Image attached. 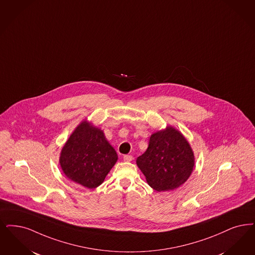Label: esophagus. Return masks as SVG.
I'll return each mask as SVG.
<instances>
[{
  "mask_svg": "<svg viewBox=\"0 0 255 255\" xmlns=\"http://www.w3.org/2000/svg\"><path fill=\"white\" fill-rule=\"evenodd\" d=\"M132 155H130V154H125L124 156H123V160L124 161H126V162H130V161H132Z\"/></svg>",
  "mask_w": 255,
  "mask_h": 255,
  "instance_id": "obj_1",
  "label": "esophagus"
}]
</instances>
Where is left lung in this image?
Here are the masks:
<instances>
[{
  "label": "left lung",
  "mask_w": 255,
  "mask_h": 255,
  "mask_svg": "<svg viewBox=\"0 0 255 255\" xmlns=\"http://www.w3.org/2000/svg\"><path fill=\"white\" fill-rule=\"evenodd\" d=\"M136 164L153 190L171 191L190 177L194 152L183 134L168 126L151 135L147 150L136 158Z\"/></svg>",
  "instance_id": "8db88e82"
}]
</instances>
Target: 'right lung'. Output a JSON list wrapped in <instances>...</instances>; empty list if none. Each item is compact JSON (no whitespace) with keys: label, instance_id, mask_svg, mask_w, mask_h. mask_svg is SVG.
I'll return each mask as SVG.
<instances>
[{"label":"right lung","instance_id":"obj_1","mask_svg":"<svg viewBox=\"0 0 255 255\" xmlns=\"http://www.w3.org/2000/svg\"><path fill=\"white\" fill-rule=\"evenodd\" d=\"M117 160V152L102 130L86 121L72 132L60 156L64 174L88 189L100 186Z\"/></svg>","mask_w":255,"mask_h":255}]
</instances>
